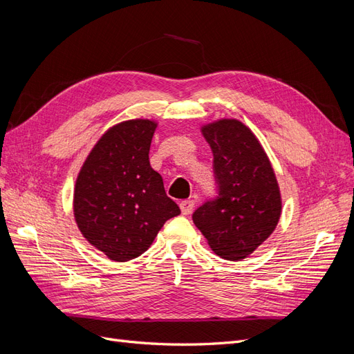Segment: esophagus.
<instances>
[{
	"mask_svg": "<svg viewBox=\"0 0 354 354\" xmlns=\"http://www.w3.org/2000/svg\"><path fill=\"white\" fill-rule=\"evenodd\" d=\"M179 207H180L182 214H189V213L192 212V209H194V200H184V201H180Z\"/></svg>",
	"mask_w": 354,
	"mask_h": 354,
	"instance_id": "esophagus-1",
	"label": "esophagus"
}]
</instances>
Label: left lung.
<instances>
[{
    "label": "left lung",
    "mask_w": 354,
    "mask_h": 354,
    "mask_svg": "<svg viewBox=\"0 0 354 354\" xmlns=\"http://www.w3.org/2000/svg\"><path fill=\"white\" fill-rule=\"evenodd\" d=\"M201 133L213 151L219 197L194 212L192 221L216 254L243 260L279 222L278 180L263 147L243 122L219 119L203 124Z\"/></svg>",
    "instance_id": "left-lung-1"
}]
</instances>
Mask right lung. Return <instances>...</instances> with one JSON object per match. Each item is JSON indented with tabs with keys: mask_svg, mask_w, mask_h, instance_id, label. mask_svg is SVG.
Wrapping results in <instances>:
<instances>
[{
	"mask_svg": "<svg viewBox=\"0 0 354 354\" xmlns=\"http://www.w3.org/2000/svg\"><path fill=\"white\" fill-rule=\"evenodd\" d=\"M156 128L150 119L109 128L76 178L75 222L86 241L113 261L141 256L165 222L180 213L148 158Z\"/></svg>",
	"mask_w": 354,
	"mask_h": 354,
	"instance_id": "right-lung-1",
	"label": "right lung"
}]
</instances>
